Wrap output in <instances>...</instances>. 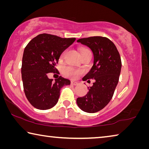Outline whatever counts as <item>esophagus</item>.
<instances>
[{"label":"esophagus","mask_w":149,"mask_h":149,"mask_svg":"<svg viewBox=\"0 0 149 149\" xmlns=\"http://www.w3.org/2000/svg\"><path fill=\"white\" fill-rule=\"evenodd\" d=\"M78 84V82L75 81H71V85H77Z\"/></svg>","instance_id":"esophagus-1"}]
</instances>
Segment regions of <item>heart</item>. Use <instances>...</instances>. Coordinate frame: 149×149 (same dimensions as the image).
Returning a JSON list of instances; mask_svg holds the SVG:
<instances>
[{"instance_id": "obj_1", "label": "heart", "mask_w": 149, "mask_h": 149, "mask_svg": "<svg viewBox=\"0 0 149 149\" xmlns=\"http://www.w3.org/2000/svg\"><path fill=\"white\" fill-rule=\"evenodd\" d=\"M86 50H88V49H86V48L81 49L80 53L82 54L84 52V51H86ZM64 53H65V51H64V52L61 54V58L63 57ZM81 72H82V71L81 70L74 69V68H71V67H66L63 70L64 74L66 76L70 77V78H75L78 75L81 74Z\"/></svg>"}]
</instances>
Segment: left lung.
I'll return each instance as SVG.
<instances>
[{"instance_id": "8db88e82", "label": "left lung", "mask_w": 149, "mask_h": 149, "mask_svg": "<svg viewBox=\"0 0 149 149\" xmlns=\"http://www.w3.org/2000/svg\"><path fill=\"white\" fill-rule=\"evenodd\" d=\"M77 42L90 48L94 55L93 66L83 81H95L85 96L77 98V104L83 111L96 113L106 106L113 96L120 74V56L115 45L107 38L93 36Z\"/></svg>"}]
</instances>
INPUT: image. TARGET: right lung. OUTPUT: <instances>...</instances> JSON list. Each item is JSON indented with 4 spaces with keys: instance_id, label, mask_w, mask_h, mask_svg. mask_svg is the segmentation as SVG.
Here are the masks:
<instances>
[{
    "instance_id": "obj_1",
    "label": "right lung",
    "mask_w": 149,
    "mask_h": 149,
    "mask_svg": "<svg viewBox=\"0 0 149 149\" xmlns=\"http://www.w3.org/2000/svg\"><path fill=\"white\" fill-rule=\"evenodd\" d=\"M75 40V38L41 34L31 40L24 49L21 66L24 92L36 109L46 110L55 106L61 88L70 85V81L62 76L53 82L47 74L57 71L55 64L61 54Z\"/></svg>"
}]
</instances>
